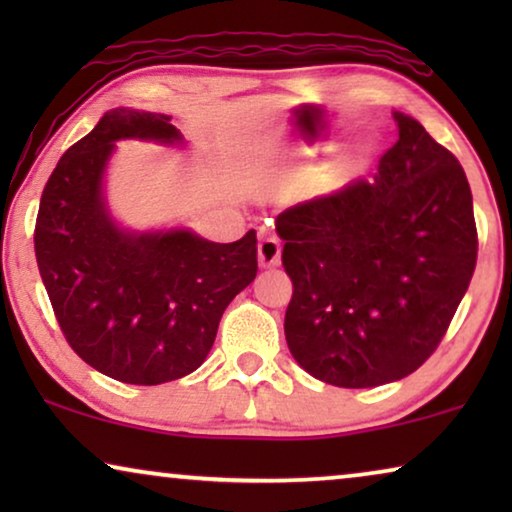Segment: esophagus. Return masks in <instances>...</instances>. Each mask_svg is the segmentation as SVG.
I'll use <instances>...</instances> for the list:
<instances>
[{
  "label": "esophagus",
  "instance_id": "1",
  "mask_svg": "<svg viewBox=\"0 0 512 512\" xmlns=\"http://www.w3.org/2000/svg\"><path fill=\"white\" fill-rule=\"evenodd\" d=\"M279 261H282V244L275 235L263 233L261 242H258V263H261L263 270L277 268Z\"/></svg>",
  "mask_w": 512,
  "mask_h": 512
}]
</instances>
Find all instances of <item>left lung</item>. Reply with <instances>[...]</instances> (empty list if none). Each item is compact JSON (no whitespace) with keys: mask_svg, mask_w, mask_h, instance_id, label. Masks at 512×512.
Wrapping results in <instances>:
<instances>
[{"mask_svg":"<svg viewBox=\"0 0 512 512\" xmlns=\"http://www.w3.org/2000/svg\"><path fill=\"white\" fill-rule=\"evenodd\" d=\"M373 181L277 216L293 282L284 335L293 359L345 389L403 380L433 354L471 284L478 233L464 167L415 118Z\"/></svg>","mask_w":512,"mask_h":512,"instance_id":"8db88e82","label":"left lung"}]
</instances>
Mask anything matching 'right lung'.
<instances>
[{"label":"right lung","instance_id":"add662e5","mask_svg":"<svg viewBox=\"0 0 512 512\" xmlns=\"http://www.w3.org/2000/svg\"><path fill=\"white\" fill-rule=\"evenodd\" d=\"M172 116L116 107L65 151L41 195L34 251L65 338L125 384H163L202 366L219 321L258 272L256 230L209 242L186 226L137 230L109 207L118 142L186 149Z\"/></svg>","mask_w":512,"mask_h":512}]
</instances>
